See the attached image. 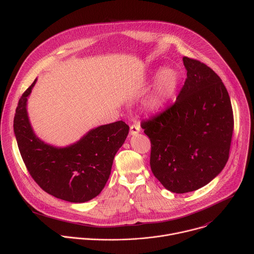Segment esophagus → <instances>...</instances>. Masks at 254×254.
I'll return each mask as SVG.
<instances>
[{
	"label": "esophagus",
	"mask_w": 254,
	"mask_h": 254,
	"mask_svg": "<svg viewBox=\"0 0 254 254\" xmlns=\"http://www.w3.org/2000/svg\"><path fill=\"white\" fill-rule=\"evenodd\" d=\"M140 131V127H139V125L138 124H133V125H131L130 126V128H129V132H130V134H136V133H138Z\"/></svg>",
	"instance_id": "obj_1"
}]
</instances>
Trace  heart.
Instances as JSON below:
<instances>
[{
  "mask_svg": "<svg viewBox=\"0 0 254 254\" xmlns=\"http://www.w3.org/2000/svg\"><path fill=\"white\" fill-rule=\"evenodd\" d=\"M178 73L175 70L165 68L160 72L153 92L147 100V106L150 110H157L172 96L178 85Z\"/></svg>",
  "mask_w": 254,
  "mask_h": 254,
  "instance_id": "obj_1",
  "label": "heart"
}]
</instances>
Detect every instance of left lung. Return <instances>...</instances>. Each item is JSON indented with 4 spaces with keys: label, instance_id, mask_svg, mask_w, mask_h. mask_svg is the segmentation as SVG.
<instances>
[{
    "label": "left lung",
    "instance_id": "obj_1",
    "mask_svg": "<svg viewBox=\"0 0 254 254\" xmlns=\"http://www.w3.org/2000/svg\"><path fill=\"white\" fill-rule=\"evenodd\" d=\"M187 78L176 101L140 126L151 140L150 165L173 193L195 191L225 167L234 128L228 91L199 60L183 57Z\"/></svg>",
    "mask_w": 254,
    "mask_h": 254
}]
</instances>
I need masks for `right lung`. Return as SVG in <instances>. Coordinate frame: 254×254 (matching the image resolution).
Wrapping results in <instances>:
<instances>
[{
    "mask_svg": "<svg viewBox=\"0 0 254 254\" xmlns=\"http://www.w3.org/2000/svg\"><path fill=\"white\" fill-rule=\"evenodd\" d=\"M36 80L19 99L14 118V131L25 166L48 194L72 203L89 201L104 188L129 127L119 121L91 129L69 147L50 146L36 136L27 115V97Z\"/></svg>",
    "mask_w": 254,
    "mask_h": 254,
    "instance_id": "1",
    "label": "right lung"
}]
</instances>
